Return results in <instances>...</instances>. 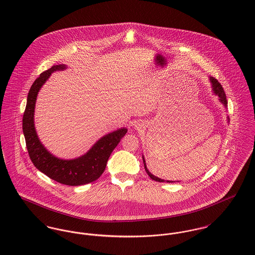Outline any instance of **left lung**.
Instances as JSON below:
<instances>
[{"label": "left lung", "mask_w": 255, "mask_h": 255, "mask_svg": "<svg viewBox=\"0 0 255 255\" xmlns=\"http://www.w3.org/2000/svg\"><path fill=\"white\" fill-rule=\"evenodd\" d=\"M210 80H211V82H212V85H213V91H214V93L217 95L218 97H219V101L225 106V107H227V100H226V94H225V92H224V90H223V87H222V85L218 82V80L216 79H214V78H210ZM228 120H229V118H228ZM142 161H143V165H144V169H145V172L147 173V175L150 176V178L151 179H153V180H156V181H159V182H164V181H166V180H164V179H161V178H159V177H157V176H153L148 170H147V168H146V165H145V160H144V158H143V155H142ZM167 182H174V181H171V180H167Z\"/></svg>", "instance_id": "left-lung-1"}]
</instances>
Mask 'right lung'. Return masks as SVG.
Returning <instances> with one entry per match:
<instances>
[{
	"instance_id": "1",
	"label": "right lung",
	"mask_w": 255,
	"mask_h": 255,
	"mask_svg": "<svg viewBox=\"0 0 255 255\" xmlns=\"http://www.w3.org/2000/svg\"><path fill=\"white\" fill-rule=\"evenodd\" d=\"M66 65L52 66L39 75L30 88L27 97L26 109L23 115V134L26 146L35 167L59 183L78 186L98 179L104 173L107 162L120 139L127 133L126 128H121L101 137L98 141L82 156L63 160L52 155L39 141L34 124V113L36 100L39 89L55 71H63Z\"/></svg>"
}]
</instances>
